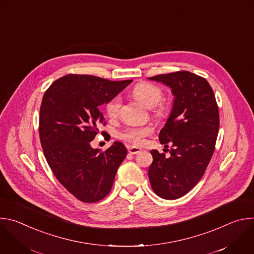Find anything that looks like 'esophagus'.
Masks as SVG:
<instances>
[{
    "instance_id": "esophagus-1",
    "label": "esophagus",
    "mask_w": 254,
    "mask_h": 254,
    "mask_svg": "<svg viewBox=\"0 0 254 254\" xmlns=\"http://www.w3.org/2000/svg\"><path fill=\"white\" fill-rule=\"evenodd\" d=\"M140 152H141V150L138 149V148H135V147H130V148H128V153H129L130 155H136V154H138V153H140Z\"/></svg>"
}]
</instances>
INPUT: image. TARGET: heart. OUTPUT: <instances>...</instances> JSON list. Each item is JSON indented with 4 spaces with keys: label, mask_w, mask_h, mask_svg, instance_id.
<instances>
[{
    "label": "heart",
    "mask_w": 254,
    "mask_h": 254,
    "mask_svg": "<svg viewBox=\"0 0 254 254\" xmlns=\"http://www.w3.org/2000/svg\"><path fill=\"white\" fill-rule=\"evenodd\" d=\"M132 96L148 108L153 107V112L158 117H164L167 113V105L163 101V89L150 82H139L135 84L131 90ZM122 106V98L120 95L114 96L105 104V113L111 119H116L120 115ZM153 128L151 127H129L121 133V137L135 146H140L143 143L144 137L152 134Z\"/></svg>",
    "instance_id": "b5f03b06"
}]
</instances>
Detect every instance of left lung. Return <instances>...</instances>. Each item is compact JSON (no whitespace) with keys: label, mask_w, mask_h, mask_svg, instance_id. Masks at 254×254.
<instances>
[{"label":"left lung","mask_w":254,"mask_h":254,"mask_svg":"<svg viewBox=\"0 0 254 254\" xmlns=\"http://www.w3.org/2000/svg\"><path fill=\"white\" fill-rule=\"evenodd\" d=\"M172 88V113L159 134L162 144H172L171 156L151 151L149 179L161 198L175 200L186 195L203 177L215 150L219 111L208 81L189 71L149 77ZM166 150V149H165Z\"/></svg>","instance_id":"1"}]
</instances>
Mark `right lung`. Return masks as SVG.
I'll list each match as a JSON object with an SVG mask.
<instances>
[{
    "label": "right lung",
    "mask_w": 254,
    "mask_h": 254,
    "mask_svg": "<svg viewBox=\"0 0 254 254\" xmlns=\"http://www.w3.org/2000/svg\"><path fill=\"white\" fill-rule=\"evenodd\" d=\"M131 81L67 74L44 93L39 119L44 156L60 184L82 202L95 203L108 195L127 154L120 141L105 151L92 149L90 141L99 131L97 127L106 124L99 106Z\"/></svg>",
    "instance_id": "add662e5"
}]
</instances>
